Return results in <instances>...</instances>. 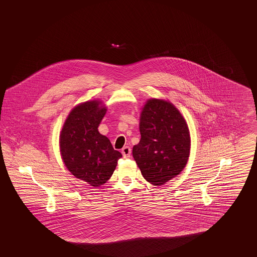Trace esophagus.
I'll use <instances>...</instances> for the list:
<instances>
[{"label":"esophagus","mask_w":257,"mask_h":257,"mask_svg":"<svg viewBox=\"0 0 257 257\" xmlns=\"http://www.w3.org/2000/svg\"><path fill=\"white\" fill-rule=\"evenodd\" d=\"M121 153H122L124 158H129L131 155V148L129 147H123Z\"/></svg>","instance_id":"34e87169"}]
</instances>
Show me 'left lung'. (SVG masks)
<instances>
[{
    "mask_svg": "<svg viewBox=\"0 0 257 257\" xmlns=\"http://www.w3.org/2000/svg\"><path fill=\"white\" fill-rule=\"evenodd\" d=\"M140 133L132 153L147 182L162 186L183 171L191 151L190 130L171 102L148 99L141 110Z\"/></svg>",
    "mask_w": 257,
    "mask_h": 257,
    "instance_id": "1",
    "label": "left lung"
}]
</instances>
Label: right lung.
Returning <instances> with one entry per match:
<instances>
[{
  "label": "right lung",
  "mask_w": 257,
  "mask_h": 257,
  "mask_svg": "<svg viewBox=\"0 0 257 257\" xmlns=\"http://www.w3.org/2000/svg\"><path fill=\"white\" fill-rule=\"evenodd\" d=\"M107 112L99 99L78 104L70 110L60 134V152L66 169L93 187L106 183L117 166L121 153L98 126Z\"/></svg>",
  "instance_id": "right-lung-1"
}]
</instances>
